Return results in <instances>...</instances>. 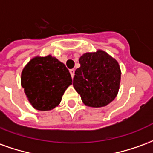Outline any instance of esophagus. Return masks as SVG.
<instances>
[{"mask_svg": "<svg viewBox=\"0 0 153 153\" xmlns=\"http://www.w3.org/2000/svg\"><path fill=\"white\" fill-rule=\"evenodd\" d=\"M70 74H71V77L73 78L74 75V69H71V70H70Z\"/></svg>", "mask_w": 153, "mask_h": 153, "instance_id": "34e87169", "label": "esophagus"}]
</instances>
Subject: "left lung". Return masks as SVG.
Wrapping results in <instances>:
<instances>
[{
    "mask_svg": "<svg viewBox=\"0 0 153 153\" xmlns=\"http://www.w3.org/2000/svg\"><path fill=\"white\" fill-rule=\"evenodd\" d=\"M73 79L74 89L86 106L102 107L117 95L120 82L118 62L103 51L83 54Z\"/></svg>",
    "mask_w": 153,
    "mask_h": 153,
    "instance_id": "left-lung-1",
    "label": "left lung"
}]
</instances>
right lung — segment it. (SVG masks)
<instances>
[{
	"label": "right lung",
	"mask_w": 153,
	"mask_h": 153,
	"mask_svg": "<svg viewBox=\"0 0 153 153\" xmlns=\"http://www.w3.org/2000/svg\"><path fill=\"white\" fill-rule=\"evenodd\" d=\"M71 83L66 66L51 56L35 57L22 71V87L29 102L38 111H50L58 106Z\"/></svg>",
	"instance_id": "1"
}]
</instances>
